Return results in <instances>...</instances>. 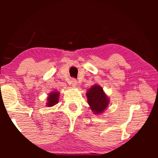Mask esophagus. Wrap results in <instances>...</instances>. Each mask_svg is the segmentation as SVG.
<instances>
[{"instance_id":"1","label":"esophagus","mask_w":158,"mask_h":158,"mask_svg":"<svg viewBox=\"0 0 158 158\" xmlns=\"http://www.w3.org/2000/svg\"><path fill=\"white\" fill-rule=\"evenodd\" d=\"M71 84H72V85H73V86H76V85H77V80L75 79H74V78H73L71 79Z\"/></svg>"}]
</instances>
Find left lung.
<instances>
[{"label": "left lung", "mask_w": 158, "mask_h": 158, "mask_svg": "<svg viewBox=\"0 0 158 158\" xmlns=\"http://www.w3.org/2000/svg\"><path fill=\"white\" fill-rule=\"evenodd\" d=\"M88 102L95 114H100L107 107L109 99L100 85H95L86 93Z\"/></svg>", "instance_id": "obj_1"}]
</instances>
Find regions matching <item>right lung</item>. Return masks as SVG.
Wrapping results in <instances>:
<instances>
[{
  "instance_id": "1",
  "label": "right lung",
  "mask_w": 158,
  "mask_h": 158,
  "mask_svg": "<svg viewBox=\"0 0 158 158\" xmlns=\"http://www.w3.org/2000/svg\"><path fill=\"white\" fill-rule=\"evenodd\" d=\"M58 95H59V93L56 91L50 93L49 95V97L47 98V106L49 107V106H52L55 105L56 104H57L58 102Z\"/></svg>"
}]
</instances>
